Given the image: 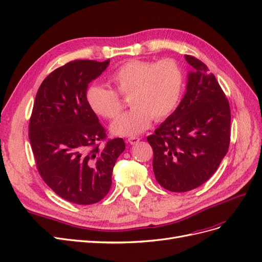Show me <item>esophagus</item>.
<instances>
[{"label":"esophagus","mask_w":262,"mask_h":262,"mask_svg":"<svg viewBox=\"0 0 262 262\" xmlns=\"http://www.w3.org/2000/svg\"><path fill=\"white\" fill-rule=\"evenodd\" d=\"M139 141H140V138H138V137H131V138H129L128 140H126V142H128V143L131 144V145L139 143Z\"/></svg>","instance_id":"esophagus-1"}]
</instances>
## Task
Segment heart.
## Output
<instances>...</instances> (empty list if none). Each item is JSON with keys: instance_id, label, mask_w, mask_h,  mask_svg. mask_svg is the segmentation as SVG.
<instances>
[{"instance_id": "obj_1", "label": "heart", "mask_w": 262, "mask_h": 262, "mask_svg": "<svg viewBox=\"0 0 262 262\" xmlns=\"http://www.w3.org/2000/svg\"><path fill=\"white\" fill-rule=\"evenodd\" d=\"M112 82L122 96H130L132 107L110 125L116 136L133 137L146 130L153 118L160 121L176 109L184 85L181 69L170 59L158 62L130 60L119 67ZM87 104L95 114L114 119L122 109L119 95L107 87L93 84L86 91Z\"/></svg>"}]
</instances>
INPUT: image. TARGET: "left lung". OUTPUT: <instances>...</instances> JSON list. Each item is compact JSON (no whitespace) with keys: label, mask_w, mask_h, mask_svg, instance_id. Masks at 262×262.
<instances>
[{"label":"left lung","mask_w":262,"mask_h":262,"mask_svg":"<svg viewBox=\"0 0 262 262\" xmlns=\"http://www.w3.org/2000/svg\"><path fill=\"white\" fill-rule=\"evenodd\" d=\"M186 94L166 120L147 137L154 175L163 188L186 192L208 181L226 155L231 109L215 76L191 55Z\"/></svg>","instance_id":"left-lung-1"}]
</instances>
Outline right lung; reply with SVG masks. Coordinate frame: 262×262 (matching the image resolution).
<instances>
[{"instance_id":"right-lung-1","label":"right lung","mask_w":262,"mask_h":262,"mask_svg":"<svg viewBox=\"0 0 262 262\" xmlns=\"http://www.w3.org/2000/svg\"><path fill=\"white\" fill-rule=\"evenodd\" d=\"M110 60H75L45 78L29 121V141L39 173L62 199L93 204L107 195L113 169L124 148L121 138L108 140L87 104L89 84Z\"/></svg>"}]
</instances>
